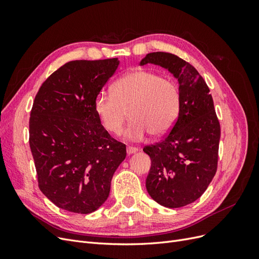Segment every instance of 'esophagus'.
<instances>
[{
    "instance_id": "obj_1",
    "label": "esophagus",
    "mask_w": 259,
    "mask_h": 259,
    "mask_svg": "<svg viewBox=\"0 0 259 259\" xmlns=\"http://www.w3.org/2000/svg\"><path fill=\"white\" fill-rule=\"evenodd\" d=\"M138 151V148H136V147H127L126 148V152H127V154L128 155H131V154H133V153H136Z\"/></svg>"
}]
</instances>
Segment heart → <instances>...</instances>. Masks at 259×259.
I'll use <instances>...</instances> for the list:
<instances>
[{"label":"heart","instance_id":"1","mask_svg":"<svg viewBox=\"0 0 259 259\" xmlns=\"http://www.w3.org/2000/svg\"><path fill=\"white\" fill-rule=\"evenodd\" d=\"M94 106L103 126L111 134H119L128 114L131 121L124 137L139 142L148 133L161 136L174 126L180 111V94L169 77L136 69L116 80L110 94L97 95Z\"/></svg>","mask_w":259,"mask_h":259}]
</instances>
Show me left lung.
I'll return each mask as SVG.
<instances>
[{
	"mask_svg": "<svg viewBox=\"0 0 259 259\" xmlns=\"http://www.w3.org/2000/svg\"><path fill=\"white\" fill-rule=\"evenodd\" d=\"M167 69L177 79L180 111L168 135L144 148L151 159L146 188L159 204L182 207L198 200L215 176L221 125L208 86L189 62L173 54L155 52L139 62Z\"/></svg>",
	"mask_w": 259,
	"mask_h": 259,
	"instance_id": "8db88e82",
	"label": "left lung"
}]
</instances>
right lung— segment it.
Masks as SVG:
<instances>
[{
    "label": "right lung",
    "mask_w": 259,
    "mask_h": 259,
    "mask_svg": "<svg viewBox=\"0 0 259 259\" xmlns=\"http://www.w3.org/2000/svg\"><path fill=\"white\" fill-rule=\"evenodd\" d=\"M117 58L69 61L38 90L29 122V144L38 187L59 208L93 213L110 193L126 156L95 111V99L119 66Z\"/></svg>",
    "instance_id": "obj_1"
}]
</instances>
